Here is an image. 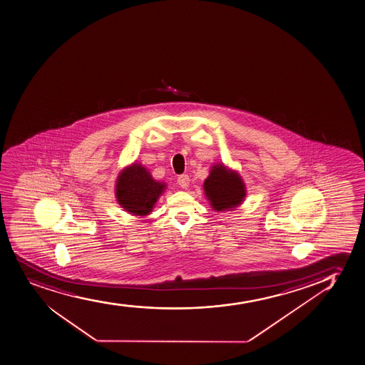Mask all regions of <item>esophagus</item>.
I'll use <instances>...</instances> for the list:
<instances>
[{
	"label": "esophagus",
	"instance_id": "obj_1",
	"mask_svg": "<svg viewBox=\"0 0 365 365\" xmlns=\"http://www.w3.org/2000/svg\"><path fill=\"white\" fill-rule=\"evenodd\" d=\"M177 183H178L180 188L187 189L189 187V183H190V178H189L188 175H180L177 178Z\"/></svg>",
	"mask_w": 365,
	"mask_h": 365
}]
</instances>
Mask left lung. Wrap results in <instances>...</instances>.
I'll return each mask as SVG.
<instances>
[{
    "label": "left lung",
    "mask_w": 365,
    "mask_h": 365,
    "mask_svg": "<svg viewBox=\"0 0 365 365\" xmlns=\"http://www.w3.org/2000/svg\"><path fill=\"white\" fill-rule=\"evenodd\" d=\"M204 192L211 207L216 212L232 211L239 207L247 195L242 177L236 170L217 163L204 180Z\"/></svg>",
    "instance_id": "1"
}]
</instances>
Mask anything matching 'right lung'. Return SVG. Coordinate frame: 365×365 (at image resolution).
I'll return each mask as SVG.
<instances>
[{"label": "right lung", "mask_w": 365, "mask_h": 365, "mask_svg": "<svg viewBox=\"0 0 365 365\" xmlns=\"http://www.w3.org/2000/svg\"><path fill=\"white\" fill-rule=\"evenodd\" d=\"M166 189V183L154 180L141 163H133L119 173L115 199L133 216H148Z\"/></svg>", "instance_id": "add662e5"}]
</instances>
